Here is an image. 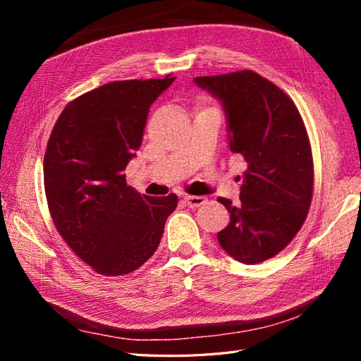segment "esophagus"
<instances>
[{
	"label": "esophagus",
	"instance_id": "34e87169",
	"mask_svg": "<svg viewBox=\"0 0 361 361\" xmlns=\"http://www.w3.org/2000/svg\"><path fill=\"white\" fill-rule=\"evenodd\" d=\"M208 202V198L203 195H186L185 197V203L189 206V208H198V206H203Z\"/></svg>",
	"mask_w": 361,
	"mask_h": 361
}]
</instances>
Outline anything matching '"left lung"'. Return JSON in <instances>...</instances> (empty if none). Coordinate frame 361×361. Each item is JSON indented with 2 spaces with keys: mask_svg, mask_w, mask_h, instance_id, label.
<instances>
[{
  "mask_svg": "<svg viewBox=\"0 0 361 361\" xmlns=\"http://www.w3.org/2000/svg\"><path fill=\"white\" fill-rule=\"evenodd\" d=\"M224 105L229 150L247 161L239 203L219 197L229 224L217 234L229 256L259 264L278 255L304 225L313 197V158L295 102L251 70L194 79Z\"/></svg>",
  "mask_w": 361,
  "mask_h": 361,
  "instance_id": "8db88e82",
  "label": "left lung"
}]
</instances>
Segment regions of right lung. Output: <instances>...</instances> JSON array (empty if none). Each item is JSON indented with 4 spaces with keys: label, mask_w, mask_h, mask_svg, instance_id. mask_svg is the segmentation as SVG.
<instances>
[{
    "label": "right lung",
    "mask_w": 361,
    "mask_h": 361,
    "mask_svg": "<svg viewBox=\"0 0 361 361\" xmlns=\"http://www.w3.org/2000/svg\"><path fill=\"white\" fill-rule=\"evenodd\" d=\"M175 78L110 82L68 104L46 145L44 192L74 255L104 276L135 271L157 251L178 197L127 185L152 102Z\"/></svg>",
    "instance_id": "right-lung-1"
}]
</instances>
